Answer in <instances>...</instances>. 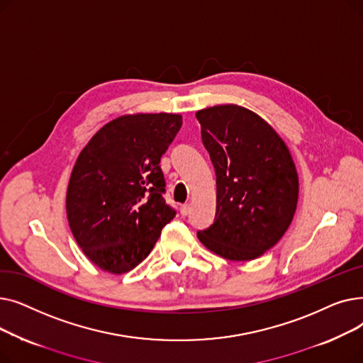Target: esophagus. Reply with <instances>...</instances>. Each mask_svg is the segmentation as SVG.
Instances as JSON below:
<instances>
[{"instance_id":"34e87169","label":"esophagus","mask_w":363,"mask_h":363,"mask_svg":"<svg viewBox=\"0 0 363 363\" xmlns=\"http://www.w3.org/2000/svg\"><path fill=\"white\" fill-rule=\"evenodd\" d=\"M189 211H191V206H189L188 203H185V204L181 206V215H182V216L189 215Z\"/></svg>"}]
</instances>
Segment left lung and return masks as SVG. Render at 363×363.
Here are the masks:
<instances>
[{
    "mask_svg": "<svg viewBox=\"0 0 363 363\" xmlns=\"http://www.w3.org/2000/svg\"><path fill=\"white\" fill-rule=\"evenodd\" d=\"M216 174V215L197 233L213 253L237 262L262 256L293 220L298 178L290 151L256 113L215 106L196 113Z\"/></svg>",
    "mask_w": 363,
    "mask_h": 363,
    "instance_id": "1",
    "label": "left lung"
}]
</instances>
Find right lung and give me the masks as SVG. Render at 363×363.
I'll return each mask as SVG.
<instances>
[{"mask_svg":"<svg viewBox=\"0 0 363 363\" xmlns=\"http://www.w3.org/2000/svg\"><path fill=\"white\" fill-rule=\"evenodd\" d=\"M181 126L179 114L122 116L81 151L67 186V219L76 242L103 271L135 268L175 218L163 197L160 159Z\"/></svg>","mask_w":363,"mask_h":363,"instance_id":"right-lung-1","label":"right lung"}]
</instances>
